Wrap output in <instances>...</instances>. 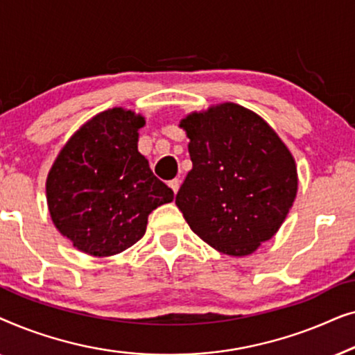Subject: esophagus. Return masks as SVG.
I'll list each match as a JSON object with an SVG mask.
<instances>
[{"mask_svg":"<svg viewBox=\"0 0 355 355\" xmlns=\"http://www.w3.org/2000/svg\"><path fill=\"white\" fill-rule=\"evenodd\" d=\"M169 187L173 189V192L174 193H178V191H179V187H181V179H173V181H169Z\"/></svg>","mask_w":355,"mask_h":355,"instance_id":"obj_1","label":"esophagus"}]
</instances>
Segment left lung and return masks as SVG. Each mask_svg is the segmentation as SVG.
I'll return each mask as SVG.
<instances>
[{
    "mask_svg": "<svg viewBox=\"0 0 355 355\" xmlns=\"http://www.w3.org/2000/svg\"><path fill=\"white\" fill-rule=\"evenodd\" d=\"M192 169L176 205L196 234L226 255H249L271 239L293 207V155L260 116L223 103L181 121Z\"/></svg>",
    "mask_w": 355,
    "mask_h": 355,
    "instance_id": "obj_1",
    "label": "left lung"
}]
</instances>
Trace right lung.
I'll list each match as a JSON object with an SVG mask.
<instances>
[{"label":"right lung","mask_w":355,"mask_h":355,"mask_svg":"<svg viewBox=\"0 0 355 355\" xmlns=\"http://www.w3.org/2000/svg\"><path fill=\"white\" fill-rule=\"evenodd\" d=\"M132 111L113 108L85 123L58 155L46 179L51 220L74 247L95 257L140 241L148 215L174 193L139 153Z\"/></svg>","instance_id":"right-lung-1"}]
</instances>
